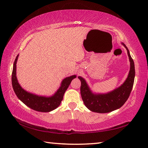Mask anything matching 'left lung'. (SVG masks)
<instances>
[{
	"label": "left lung",
	"instance_id": "left-lung-1",
	"mask_svg": "<svg viewBox=\"0 0 148 148\" xmlns=\"http://www.w3.org/2000/svg\"><path fill=\"white\" fill-rule=\"evenodd\" d=\"M121 45L127 50L130 67L127 78L120 86L106 93H93L85 79L82 77L78 76L81 83L80 88L81 97L84 105L91 111L98 113H107L113 111L120 108L130 96L136 75L135 65L127 47L124 43L121 42Z\"/></svg>",
	"mask_w": 148,
	"mask_h": 148
}]
</instances>
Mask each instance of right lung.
Masks as SVG:
<instances>
[{
	"label": "right lung",
	"mask_w": 148,
	"mask_h": 148,
	"mask_svg": "<svg viewBox=\"0 0 148 148\" xmlns=\"http://www.w3.org/2000/svg\"><path fill=\"white\" fill-rule=\"evenodd\" d=\"M19 55L16 58L12 72V85L18 98L33 110L43 112H50L60 105L65 91L70 85L72 80L76 77V75L65 77L62 80L57 91L49 97L40 96L27 92L19 84L16 77V63Z\"/></svg>",
	"instance_id": "obj_1"
}]
</instances>
